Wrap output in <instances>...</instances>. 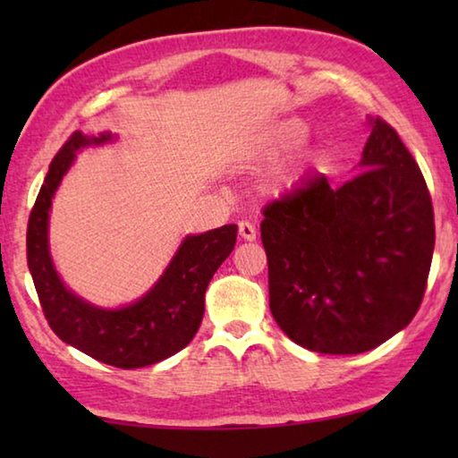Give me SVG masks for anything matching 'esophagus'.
<instances>
[{
	"label": "esophagus",
	"mask_w": 458,
	"mask_h": 458,
	"mask_svg": "<svg viewBox=\"0 0 458 458\" xmlns=\"http://www.w3.org/2000/svg\"><path fill=\"white\" fill-rule=\"evenodd\" d=\"M238 232H240V236H242L244 240H248V242L257 240V228H254L250 222H246V220L240 222L238 224Z\"/></svg>",
	"instance_id": "34e87169"
}]
</instances>
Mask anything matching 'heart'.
<instances>
[{"label": "heart", "instance_id": "1", "mask_svg": "<svg viewBox=\"0 0 458 458\" xmlns=\"http://www.w3.org/2000/svg\"><path fill=\"white\" fill-rule=\"evenodd\" d=\"M307 135V129L301 125V123H283V125H276L268 129L265 135H262L259 141L250 145V149L244 153V164L257 165V164H268V161H275L283 157L284 153L293 151L294 147L303 143ZM301 175V167L293 165L283 172V180L293 182Z\"/></svg>", "mask_w": 458, "mask_h": 458}]
</instances>
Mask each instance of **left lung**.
Wrapping results in <instances>:
<instances>
[{"label":"left lung","instance_id":"obj_1","mask_svg":"<svg viewBox=\"0 0 458 458\" xmlns=\"http://www.w3.org/2000/svg\"><path fill=\"white\" fill-rule=\"evenodd\" d=\"M369 125L358 175L333 190L319 174L262 210L270 311L311 352L382 345L414 319L428 281V188L396 131Z\"/></svg>","mask_w":458,"mask_h":458}]
</instances>
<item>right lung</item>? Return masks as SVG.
Here are the masks:
<instances>
[{
    "label": "right lung",
    "mask_w": 458,
    "mask_h": 458,
    "mask_svg": "<svg viewBox=\"0 0 458 458\" xmlns=\"http://www.w3.org/2000/svg\"><path fill=\"white\" fill-rule=\"evenodd\" d=\"M113 139L108 131L97 137L76 131L52 159L28 222V268L46 319L64 344L108 366L133 369L167 360L196 335L204 317L206 289L234 250L238 226L226 224L204 234L185 236L164 275L135 303L103 309L74 294L62 283L50 257L52 198L76 153Z\"/></svg>",
    "instance_id": "1"
}]
</instances>
